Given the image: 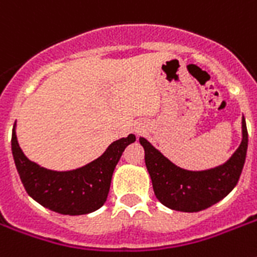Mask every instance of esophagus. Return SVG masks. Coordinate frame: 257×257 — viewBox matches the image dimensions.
<instances>
[{"label": "esophagus", "instance_id": "34e87169", "mask_svg": "<svg viewBox=\"0 0 257 257\" xmlns=\"http://www.w3.org/2000/svg\"><path fill=\"white\" fill-rule=\"evenodd\" d=\"M136 132H137V133H141V129H137Z\"/></svg>", "mask_w": 257, "mask_h": 257}]
</instances>
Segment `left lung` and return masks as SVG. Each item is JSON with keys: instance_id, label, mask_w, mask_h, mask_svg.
Returning <instances> with one entry per match:
<instances>
[{"instance_id": "8db88e82", "label": "left lung", "mask_w": 257, "mask_h": 257, "mask_svg": "<svg viewBox=\"0 0 257 257\" xmlns=\"http://www.w3.org/2000/svg\"><path fill=\"white\" fill-rule=\"evenodd\" d=\"M241 144L231 159L207 171H187L175 165L148 140L140 137L145 151V165L153 191L165 207L181 212H199L219 203L236 187L243 171L248 148L245 118H241Z\"/></svg>"}]
</instances>
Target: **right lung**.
Returning <instances> with one entry per match:
<instances>
[{"label": "right lung", "instance_id": "right-lung-1", "mask_svg": "<svg viewBox=\"0 0 257 257\" xmlns=\"http://www.w3.org/2000/svg\"><path fill=\"white\" fill-rule=\"evenodd\" d=\"M136 141L135 135L113 141L98 159L73 171H52L30 161L17 141L16 124L12 153L28 195L42 207L61 215H85L97 211L108 197L113 171L124 149Z\"/></svg>", "mask_w": 257, "mask_h": 257}]
</instances>
